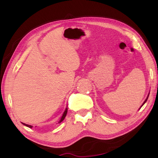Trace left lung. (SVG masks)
I'll return each mask as SVG.
<instances>
[{
    "label": "left lung",
    "instance_id": "1",
    "mask_svg": "<svg viewBox=\"0 0 158 158\" xmlns=\"http://www.w3.org/2000/svg\"><path fill=\"white\" fill-rule=\"evenodd\" d=\"M148 96H149V95H148V97H147V98H146V100H145V101H144V102H143V105H142V106H143V105H144V104H145V102H146V101H147V100H148Z\"/></svg>",
    "mask_w": 158,
    "mask_h": 158
}]
</instances>
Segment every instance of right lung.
<instances>
[{"label":"right lung","instance_id":"obj_1","mask_svg":"<svg viewBox=\"0 0 158 158\" xmlns=\"http://www.w3.org/2000/svg\"><path fill=\"white\" fill-rule=\"evenodd\" d=\"M67 112H68V109H67V108H66V109H65V111H64V113H63V116H62V117H61V118H60V121H59V122H58V123H61V122H62V121H63V120H64V118H65V116H66V115H67ZM22 124H23V125H26V126H27V127H30V128H32V127H33V126H32V125H27V124L23 123H22Z\"/></svg>","mask_w":158,"mask_h":158}]
</instances>
